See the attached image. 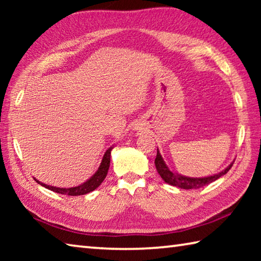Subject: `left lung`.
I'll use <instances>...</instances> for the list:
<instances>
[{"mask_svg":"<svg viewBox=\"0 0 261 261\" xmlns=\"http://www.w3.org/2000/svg\"><path fill=\"white\" fill-rule=\"evenodd\" d=\"M154 163H155V167H156L159 175L161 176V178L165 180L166 183L173 185V187L190 190V189H199V188L205 187V185L214 182V180L220 178L221 176L226 175L229 171V169L232 167L233 161L226 168V169L221 171V173L212 175V176H207V177H188V176H183V175L173 173V171L168 168L166 162L163 161V159L161 156L160 152H159V149H158L156 158H155V161H154Z\"/></svg>","mask_w":261,"mask_h":261,"instance_id":"obj_1","label":"left lung"}]
</instances>
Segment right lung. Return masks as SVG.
<instances>
[{"label":"right lung","mask_w":261,"mask_h":261,"mask_svg":"<svg viewBox=\"0 0 261 261\" xmlns=\"http://www.w3.org/2000/svg\"><path fill=\"white\" fill-rule=\"evenodd\" d=\"M113 147L108 148L106 151L105 155L102 158V161H101V165L99 167V169L95 171V174L92 176L91 178H88L86 182H84L83 184L78 185V187H73V188H56V187H50V185L43 184L40 180H37L38 184L42 185L46 189L50 190V191H54L56 193H61V194H67V196H82V194H86L90 193L95 190L96 188H99V185L103 182V179L107 176L108 169H109V165H110V153H112Z\"/></svg>","instance_id":"obj_1"}]
</instances>
